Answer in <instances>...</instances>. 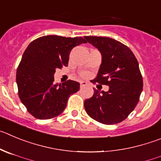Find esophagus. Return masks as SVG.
I'll list each match as a JSON object with an SVG mask.
<instances>
[{"mask_svg":"<svg viewBox=\"0 0 161 161\" xmlns=\"http://www.w3.org/2000/svg\"><path fill=\"white\" fill-rule=\"evenodd\" d=\"M87 85V82H84V81H82V82H80V87L82 88L84 87V86H86Z\"/></svg>","mask_w":161,"mask_h":161,"instance_id":"esophagus-1","label":"esophagus"}]
</instances>
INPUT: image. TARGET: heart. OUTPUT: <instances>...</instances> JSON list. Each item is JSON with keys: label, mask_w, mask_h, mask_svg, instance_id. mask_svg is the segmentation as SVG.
Masks as SVG:
<instances>
[{"label": "heart", "mask_w": 161, "mask_h": 161, "mask_svg": "<svg viewBox=\"0 0 161 161\" xmlns=\"http://www.w3.org/2000/svg\"><path fill=\"white\" fill-rule=\"evenodd\" d=\"M86 74H83V75H82V76H86Z\"/></svg>", "instance_id": "obj_1"}]
</instances>
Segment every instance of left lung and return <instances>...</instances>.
<instances>
[{"label": "left lung", "instance_id": "8db88e82", "mask_svg": "<svg viewBox=\"0 0 161 161\" xmlns=\"http://www.w3.org/2000/svg\"><path fill=\"white\" fill-rule=\"evenodd\" d=\"M100 52L102 64L93 83L109 86L108 91L94 89L84 102L86 112L95 121L114 125L134 109L143 89V79L134 54L128 47L109 37L85 36Z\"/></svg>", "mask_w": 161, "mask_h": 161}]
</instances>
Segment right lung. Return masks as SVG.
Here are the masks:
<instances>
[{
  "label": "right lung",
  "mask_w": 161,
  "mask_h": 161,
  "mask_svg": "<svg viewBox=\"0 0 161 161\" xmlns=\"http://www.w3.org/2000/svg\"><path fill=\"white\" fill-rule=\"evenodd\" d=\"M82 37L45 36L30 43L16 71L18 94L28 112L38 119H50L62 114L70 94L80 84L68 80L55 83L57 68L68 65L73 47L86 43Z\"/></svg>",
  "instance_id": "add662e5"
}]
</instances>
